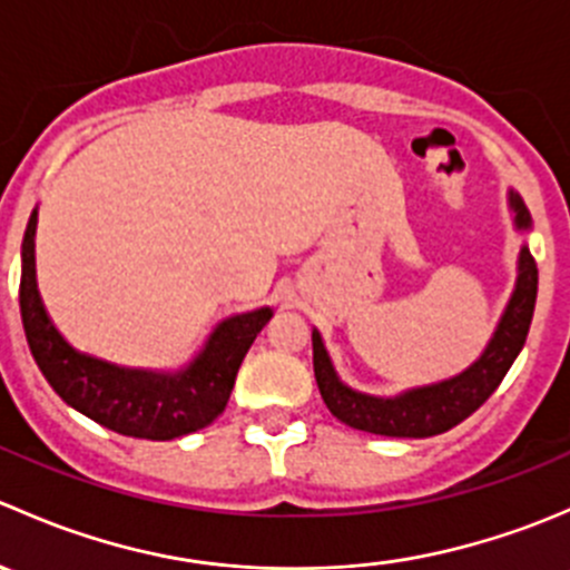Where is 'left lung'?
Returning <instances> with one entry per match:
<instances>
[{"label": "left lung", "instance_id": "1", "mask_svg": "<svg viewBox=\"0 0 570 570\" xmlns=\"http://www.w3.org/2000/svg\"><path fill=\"white\" fill-rule=\"evenodd\" d=\"M510 204L515 209L519 228H530V212L521 204L519 195H510ZM534 297H538V264H534L532 253L524 248L519 258V284H515L508 312L499 322L482 358L452 381L416 389V392L394 396V400H377V396L358 394L344 386L333 372L320 333H314V377H317L327 411L350 428L389 435V439H430V435L446 433L463 419H469L488 396L497 392L513 361L519 358L527 333H530Z\"/></svg>", "mask_w": 570, "mask_h": 570}]
</instances>
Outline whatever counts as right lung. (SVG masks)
Masks as SVG:
<instances>
[{
  "label": "right lung",
  "mask_w": 570,
  "mask_h": 570,
  "mask_svg": "<svg viewBox=\"0 0 570 570\" xmlns=\"http://www.w3.org/2000/svg\"><path fill=\"white\" fill-rule=\"evenodd\" d=\"M36 212L21 245V322L38 370L62 400L120 435L170 441L215 422L228 405L239 364L256 333L273 317L269 308L223 322L204 353L181 375L120 370L79 355L62 342L43 312L36 286Z\"/></svg>",
  "instance_id": "right-lung-1"
}]
</instances>
